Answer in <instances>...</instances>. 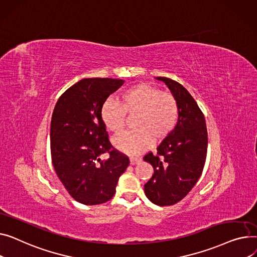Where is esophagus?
Returning <instances> with one entry per match:
<instances>
[{
  "label": "esophagus",
  "instance_id": "1",
  "mask_svg": "<svg viewBox=\"0 0 257 257\" xmlns=\"http://www.w3.org/2000/svg\"><path fill=\"white\" fill-rule=\"evenodd\" d=\"M140 161H141V160L138 159V158H131L130 163H131V165H136V164H138Z\"/></svg>",
  "mask_w": 257,
  "mask_h": 257
}]
</instances>
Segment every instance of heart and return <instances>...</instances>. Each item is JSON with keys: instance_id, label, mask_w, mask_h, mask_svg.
Segmentation results:
<instances>
[{"instance_id": "b5f03b06", "label": "heart", "mask_w": 257, "mask_h": 257, "mask_svg": "<svg viewBox=\"0 0 257 257\" xmlns=\"http://www.w3.org/2000/svg\"><path fill=\"white\" fill-rule=\"evenodd\" d=\"M125 114L134 115V132L113 140V145L125 155H138L161 141L175 127L179 108L176 98L149 84L130 87L119 95V100H107L101 107L100 117L104 126L114 135L122 134Z\"/></svg>"}]
</instances>
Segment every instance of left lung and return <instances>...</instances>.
Listing matches in <instances>:
<instances>
[{
    "label": "left lung",
    "mask_w": 257,
    "mask_h": 257,
    "mask_svg": "<svg viewBox=\"0 0 257 257\" xmlns=\"http://www.w3.org/2000/svg\"><path fill=\"white\" fill-rule=\"evenodd\" d=\"M176 98L179 116L174 130L157 148V155L143 160L154 167V175L144 185L146 197L155 204L172 205L182 200L198 182L207 152V130L197 102L179 83L164 77Z\"/></svg>",
    "instance_id": "obj_1"
}]
</instances>
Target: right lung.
<instances>
[{
	"label": "right lung",
	"mask_w": 257,
	"mask_h": 257,
	"mask_svg": "<svg viewBox=\"0 0 257 257\" xmlns=\"http://www.w3.org/2000/svg\"><path fill=\"white\" fill-rule=\"evenodd\" d=\"M124 81L83 79L58 99L51 121V155L55 171L71 197L86 205L109 201L130 164L113 148L100 110ZM109 153L108 160L100 156Z\"/></svg>",
	"instance_id": "obj_1"
}]
</instances>
